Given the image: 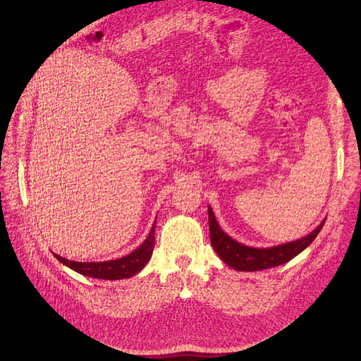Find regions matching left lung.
<instances>
[{"instance_id":"8db88e82","label":"left lung","mask_w":361,"mask_h":361,"mask_svg":"<svg viewBox=\"0 0 361 361\" xmlns=\"http://www.w3.org/2000/svg\"><path fill=\"white\" fill-rule=\"evenodd\" d=\"M324 221L326 220H323L316 230L300 240L269 248H254L244 245L226 234L220 228L212 207H209V227L213 248L226 264L237 271H260L290 262L314 241L323 228Z\"/></svg>"}]
</instances>
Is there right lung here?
Wrapping results in <instances>:
<instances>
[{"instance_id":"right-lung-1","label":"right lung","mask_w":361,"mask_h":361,"mask_svg":"<svg viewBox=\"0 0 361 361\" xmlns=\"http://www.w3.org/2000/svg\"><path fill=\"white\" fill-rule=\"evenodd\" d=\"M154 233H156V221H154L149 234L147 235L145 241L133 252L121 257V259L117 260H110V262H94V263H80V262H71L64 259V257L54 254L56 259L63 263L64 266L70 267L71 270L87 276L92 279H101V280H123L135 276L140 273L145 264L149 262L152 250H154V241H156V237H154Z\"/></svg>"}]
</instances>
